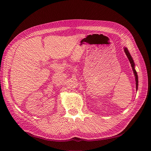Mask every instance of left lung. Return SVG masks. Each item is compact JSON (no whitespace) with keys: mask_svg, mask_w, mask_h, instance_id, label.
I'll return each mask as SVG.
<instances>
[{"mask_svg":"<svg viewBox=\"0 0 151 151\" xmlns=\"http://www.w3.org/2000/svg\"><path fill=\"white\" fill-rule=\"evenodd\" d=\"M124 52L127 57V58H128V60L129 61H130V64H131V66H132V69H133V73H134V76H135V81H136V91H137V89H138V76H137V72L135 69V64H134V62L133 61V59L132 58V57L131 56L130 52H129L127 48L126 47H124Z\"/></svg>","mask_w":151,"mask_h":151,"instance_id":"1","label":"left lung"}]
</instances>
